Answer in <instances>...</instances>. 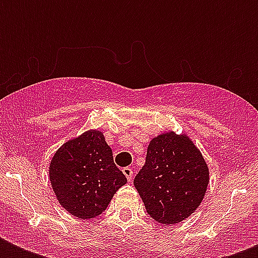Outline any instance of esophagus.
<instances>
[{"mask_svg":"<svg viewBox=\"0 0 258 258\" xmlns=\"http://www.w3.org/2000/svg\"><path fill=\"white\" fill-rule=\"evenodd\" d=\"M121 171H123V174L125 175V178L128 179V182H131V180H133L134 171H133V169H131V167H124V169L121 170Z\"/></svg>","mask_w":258,"mask_h":258,"instance_id":"obj_1","label":"esophagus"}]
</instances>
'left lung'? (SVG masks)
Masks as SVG:
<instances>
[{"mask_svg": "<svg viewBox=\"0 0 258 258\" xmlns=\"http://www.w3.org/2000/svg\"><path fill=\"white\" fill-rule=\"evenodd\" d=\"M209 184V167L188 137L165 133L154 138L146 163L134 179L150 217L178 224L196 212Z\"/></svg>", "mask_w": 258, "mask_h": 258, "instance_id": "left-lung-1", "label": "left lung"}]
</instances>
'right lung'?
I'll use <instances>...</instances> for the list:
<instances>
[{"mask_svg":"<svg viewBox=\"0 0 258 258\" xmlns=\"http://www.w3.org/2000/svg\"><path fill=\"white\" fill-rule=\"evenodd\" d=\"M49 179L58 204L82 220L101 214L113 194L127 183L113 163L112 150L97 130L71 139L56 151Z\"/></svg>","mask_w":258,"mask_h":258,"instance_id":"obj_1","label":"right lung"}]
</instances>
